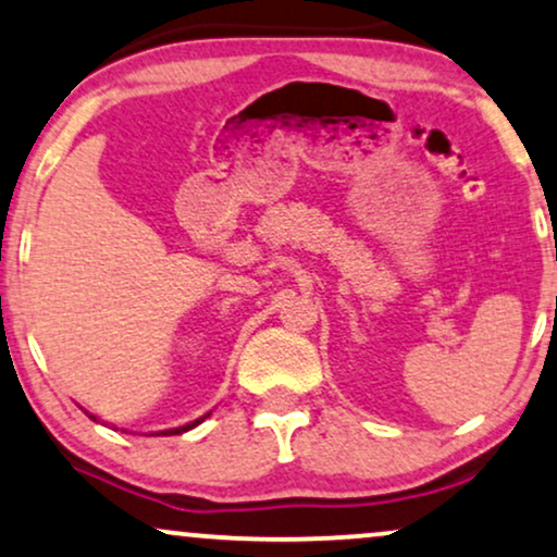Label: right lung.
Here are the masks:
<instances>
[{
	"instance_id": "right-lung-1",
	"label": "right lung",
	"mask_w": 557,
	"mask_h": 557,
	"mask_svg": "<svg viewBox=\"0 0 557 557\" xmlns=\"http://www.w3.org/2000/svg\"><path fill=\"white\" fill-rule=\"evenodd\" d=\"M207 414H210V412H207ZM207 414H205V418H207ZM205 418L194 420V423H186V425H181V428H171V431H163V435H178V433H184V431H191V428H194V425H199V423H202V420H205Z\"/></svg>"
}]
</instances>
